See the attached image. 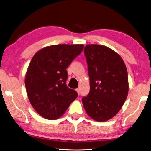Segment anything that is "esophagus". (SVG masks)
I'll list each match as a JSON object with an SVG mask.
<instances>
[{"label": "esophagus", "instance_id": "1", "mask_svg": "<svg viewBox=\"0 0 151 151\" xmlns=\"http://www.w3.org/2000/svg\"><path fill=\"white\" fill-rule=\"evenodd\" d=\"M76 90V92H77L78 94H80V89H79V88H77Z\"/></svg>", "mask_w": 151, "mask_h": 151}]
</instances>
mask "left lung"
<instances>
[{
  "label": "left lung",
  "instance_id": "1",
  "mask_svg": "<svg viewBox=\"0 0 151 151\" xmlns=\"http://www.w3.org/2000/svg\"><path fill=\"white\" fill-rule=\"evenodd\" d=\"M90 90L82 98L86 113L99 122L118 114L128 95L127 70L122 59L111 48L89 44L84 48Z\"/></svg>",
  "mask_w": 151,
  "mask_h": 151
}]
</instances>
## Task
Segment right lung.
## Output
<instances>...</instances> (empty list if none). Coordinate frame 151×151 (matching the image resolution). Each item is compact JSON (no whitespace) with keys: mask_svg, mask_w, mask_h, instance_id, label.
<instances>
[{"mask_svg":"<svg viewBox=\"0 0 151 151\" xmlns=\"http://www.w3.org/2000/svg\"><path fill=\"white\" fill-rule=\"evenodd\" d=\"M83 49V44H58L42 48L33 57L25 87L31 105L43 118L60 117L78 96L67 86L66 68Z\"/></svg>","mask_w":151,"mask_h":151,"instance_id":"obj_1","label":"right lung"}]
</instances>
